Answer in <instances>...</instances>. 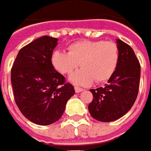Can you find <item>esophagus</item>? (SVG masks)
I'll use <instances>...</instances> for the list:
<instances>
[{"mask_svg":"<svg viewBox=\"0 0 151 151\" xmlns=\"http://www.w3.org/2000/svg\"><path fill=\"white\" fill-rule=\"evenodd\" d=\"M74 89H75V92L76 93H81L83 89L81 88H79V87H75L74 88Z\"/></svg>","mask_w":151,"mask_h":151,"instance_id":"obj_1","label":"esophagus"}]
</instances>
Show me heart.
Returning a JSON list of instances; mask_svg holds the SVG:
<instances>
[{"label":"heart","mask_w":151,"mask_h":151,"mask_svg":"<svg viewBox=\"0 0 151 151\" xmlns=\"http://www.w3.org/2000/svg\"><path fill=\"white\" fill-rule=\"evenodd\" d=\"M51 62L54 68L70 75L77 68L82 69L71 76L73 83L82 86L104 83L114 74L119 62V48L113 41L80 40L68 47V53L55 51Z\"/></svg>","instance_id":"1"}]
</instances>
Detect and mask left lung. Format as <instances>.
<instances>
[{"instance_id": "left-lung-1", "label": "left lung", "mask_w": 151, "mask_h": 151, "mask_svg": "<svg viewBox=\"0 0 151 151\" xmlns=\"http://www.w3.org/2000/svg\"><path fill=\"white\" fill-rule=\"evenodd\" d=\"M119 62L114 74L104 87L91 89L93 99L88 111L99 122H110L121 118L134 105L138 95L140 65L129 45L116 40Z\"/></svg>"}]
</instances>
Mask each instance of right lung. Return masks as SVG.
I'll list each match as a JSON object with an SVG mask.
<instances>
[{
  "mask_svg": "<svg viewBox=\"0 0 151 151\" xmlns=\"http://www.w3.org/2000/svg\"><path fill=\"white\" fill-rule=\"evenodd\" d=\"M58 39L42 36L20 49L11 68L16 105L29 121L47 126L61 118L73 86L54 69L51 58Z\"/></svg>",
  "mask_w": 151,
  "mask_h": 151,
  "instance_id": "add662e5",
  "label": "right lung"
}]
</instances>
